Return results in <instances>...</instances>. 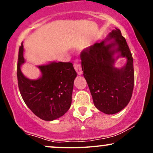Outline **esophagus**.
Returning a JSON list of instances; mask_svg holds the SVG:
<instances>
[{
	"label": "esophagus",
	"mask_w": 153,
	"mask_h": 153,
	"mask_svg": "<svg viewBox=\"0 0 153 153\" xmlns=\"http://www.w3.org/2000/svg\"><path fill=\"white\" fill-rule=\"evenodd\" d=\"M73 66H74L75 71H77V73H78V75H81L82 73V68H81V65H80V64L79 63V62L78 60H75L74 62V64H73Z\"/></svg>",
	"instance_id": "1"
}]
</instances>
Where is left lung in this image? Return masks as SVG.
I'll return each instance as SVG.
<instances>
[{
  "label": "left lung",
  "mask_w": 153,
  "mask_h": 153,
  "mask_svg": "<svg viewBox=\"0 0 153 153\" xmlns=\"http://www.w3.org/2000/svg\"><path fill=\"white\" fill-rule=\"evenodd\" d=\"M120 56L125 57L127 63L122 68H115V60ZM80 59L94 106L106 114H114L125 108L132 95L134 75L132 56L121 31L116 28L104 40L87 47Z\"/></svg>",
  "instance_id": "8db88e82"
}]
</instances>
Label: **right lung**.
<instances>
[{"mask_svg": "<svg viewBox=\"0 0 153 153\" xmlns=\"http://www.w3.org/2000/svg\"><path fill=\"white\" fill-rule=\"evenodd\" d=\"M24 62L22 44L19 52L17 78L19 91L26 106L45 121H53L64 115L71 106L73 83L77 76L73 64L51 62L39 65L41 77L31 80L21 71Z\"/></svg>", "mask_w": 153, "mask_h": 153, "instance_id": "1", "label": "right lung"}]
</instances>
